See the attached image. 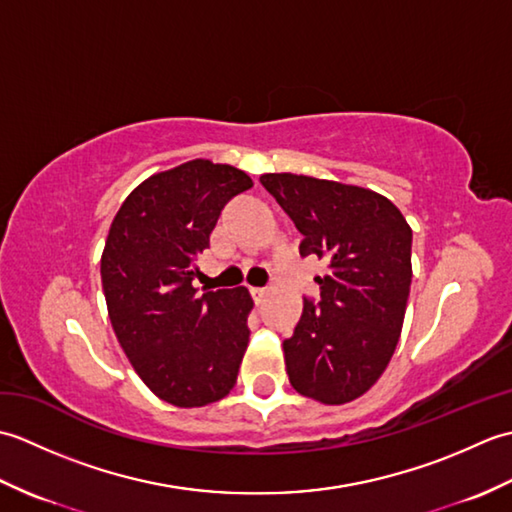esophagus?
<instances>
[{"label":"esophagus","instance_id":"1","mask_svg":"<svg viewBox=\"0 0 512 512\" xmlns=\"http://www.w3.org/2000/svg\"><path fill=\"white\" fill-rule=\"evenodd\" d=\"M250 295H253L255 303H262L264 297L268 295V290L266 288H250Z\"/></svg>","mask_w":512,"mask_h":512}]
</instances>
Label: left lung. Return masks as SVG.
<instances>
[{
  "mask_svg": "<svg viewBox=\"0 0 512 512\" xmlns=\"http://www.w3.org/2000/svg\"><path fill=\"white\" fill-rule=\"evenodd\" d=\"M303 242L301 257L328 262L321 299H303L284 341L290 385L301 396L343 405L372 387L394 354L411 286V228L385 195L295 173H264Z\"/></svg>",
  "mask_w": 512,
  "mask_h": 512,
  "instance_id": "obj_1",
  "label": "left lung"
}]
</instances>
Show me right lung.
Segmentation results:
<instances>
[{
  "label": "right lung",
  "mask_w": 512,
  "mask_h": 512,
  "mask_svg": "<svg viewBox=\"0 0 512 512\" xmlns=\"http://www.w3.org/2000/svg\"><path fill=\"white\" fill-rule=\"evenodd\" d=\"M253 187L244 171L191 160L127 195L101 257L116 339L169 405L204 407L235 387L253 299L244 286L198 295V257L226 202Z\"/></svg>",
  "instance_id": "right-lung-1"
}]
</instances>
